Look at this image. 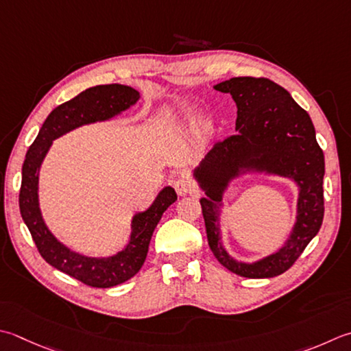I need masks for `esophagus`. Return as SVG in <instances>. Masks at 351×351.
<instances>
[{
  "label": "esophagus",
  "mask_w": 351,
  "mask_h": 351,
  "mask_svg": "<svg viewBox=\"0 0 351 351\" xmlns=\"http://www.w3.org/2000/svg\"><path fill=\"white\" fill-rule=\"evenodd\" d=\"M173 189L176 190V193L180 196L196 193V184L193 182L191 178L185 176V175L176 178V180L173 181Z\"/></svg>",
  "instance_id": "34e87169"
}]
</instances>
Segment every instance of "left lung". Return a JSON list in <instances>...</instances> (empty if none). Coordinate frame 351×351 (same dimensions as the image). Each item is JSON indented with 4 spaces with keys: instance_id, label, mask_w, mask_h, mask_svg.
<instances>
[{
    "instance_id": "1",
    "label": "left lung",
    "mask_w": 351,
    "mask_h": 351,
    "mask_svg": "<svg viewBox=\"0 0 351 351\" xmlns=\"http://www.w3.org/2000/svg\"><path fill=\"white\" fill-rule=\"evenodd\" d=\"M231 94L237 106V134L217 141L195 170L207 197L201 199L208 245L226 269L246 278L286 272L318 234L324 219V154L311 117L283 86L266 77H232L215 86ZM242 168L291 177L299 184V215L287 245L256 264L237 263L224 251L218 231V206L226 185Z\"/></svg>"
}]
</instances>
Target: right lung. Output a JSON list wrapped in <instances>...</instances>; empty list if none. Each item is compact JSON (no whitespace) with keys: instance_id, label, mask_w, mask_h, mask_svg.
I'll return each instance as SVG.
<instances>
[{"instance_id":"add662e5","label":"right lung","mask_w":351,"mask_h":351,"mask_svg":"<svg viewBox=\"0 0 351 351\" xmlns=\"http://www.w3.org/2000/svg\"><path fill=\"white\" fill-rule=\"evenodd\" d=\"M140 99L136 89L126 85H97L62 103L47 117L36 140L27 150L19 190V211L40 256L48 265L91 287H112L132 278L147 257L149 243L162 213L178 196L171 187L160 191L155 202L132 219V234L128 246L108 258H91L73 252L58 242L43 221L38 202V170L53 140L88 123L108 120L125 111Z\"/></svg>"}]
</instances>
